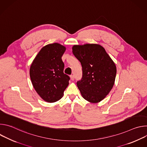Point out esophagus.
Segmentation results:
<instances>
[{
    "label": "esophagus",
    "instance_id": "esophagus-1",
    "mask_svg": "<svg viewBox=\"0 0 147 147\" xmlns=\"http://www.w3.org/2000/svg\"><path fill=\"white\" fill-rule=\"evenodd\" d=\"M70 79H71V80H74V76H73V75H71V76H70Z\"/></svg>",
    "mask_w": 147,
    "mask_h": 147
}]
</instances>
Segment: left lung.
<instances>
[{"label": "left lung", "mask_w": 147, "mask_h": 147, "mask_svg": "<svg viewBox=\"0 0 147 147\" xmlns=\"http://www.w3.org/2000/svg\"><path fill=\"white\" fill-rule=\"evenodd\" d=\"M72 49L82 66V77L77 82L82 96L92 103L100 102L115 84L116 67L114 61L99 44L76 45Z\"/></svg>", "instance_id": "left-lung-1"}]
</instances>
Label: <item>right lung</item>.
Returning <instances> with one entry per match:
<instances>
[{
	"label": "right lung",
	"instance_id": "obj_1",
	"mask_svg": "<svg viewBox=\"0 0 147 147\" xmlns=\"http://www.w3.org/2000/svg\"><path fill=\"white\" fill-rule=\"evenodd\" d=\"M66 48L59 43L45 45L38 52L30 69L32 86L40 97L55 102L63 96L70 77L64 74L61 56Z\"/></svg>",
	"mask_w": 147,
	"mask_h": 147
}]
</instances>
